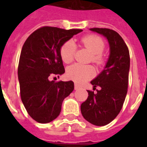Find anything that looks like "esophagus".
I'll return each mask as SVG.
<instances>
[{"label":"esophagus","instance_id":"obj_1","mask_svg":"<svg viewBox=\"0 0 147 147\" xmlns=\"http://www.w3.org/2000/svg\"><path fill=\"white\" fill-rule=\"evenodd\" d=\"M74 86H75V90H78V88H79V85H78V84H76V83H75V85H74Z\"/></svg>","mask_w":147,"mask_h":147}]
</instances>
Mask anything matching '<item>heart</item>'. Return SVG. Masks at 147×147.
Masks as SVG:
<instances>
[{
  "label": "heart",
  "instance_id": "1",
  "mask_svg": "<svg viewBox=\"0 0 147 147\" xmlns=\"http://www.w3.org/2000/svg\"><path fill=\"white\" fill-rule=\"evenodd\" d=\"M81 42L84 47L92 53V61L95 64L100 65L104 62L102 52L105 48L104 40L98 36L87 35L81 39ZM76 46L72 40H68L62 45L60 48V56L65 63L69 64L74 59L76 54ZM95 75V70L92 65H84L80 64H74L67 69V77L75 81L76 82L82 83Z\"/></svg>",
  "mask_w": 147,
  "mask_h": 147
}]
</instances>
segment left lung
Instances as JSON below:
<instances>
[{
	"mask_svg": "<svg viewBox=\"0 0 147 147\" xmlns=\"http://www.w3.org/2000/svg\"><path fill=\"white\" fill-rule=\"evenodd\" d=\"M107 38L110 55L105 69L91 82L95 93L87 91V100L81 105L84 118L96 126L111 123L121 111L127 93L130 53L127 46L116 31L107 28H91Z\"/></svg>",
	"mask_w": 147,
	"mask_h": 147,
	"instance_id": "left-lung-1",
	"label": "left lung"
}]
</instances>
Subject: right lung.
<instances>
[{
  "label": "right lung",
  "instance_id": "obj_1",
  "mask_svg": "<svg viewBox=\"0 0 147 147\" xmlns=\"http://www.w3.org/2000/svg\"><path fill=\"white\" fill-rule=\"evenodd\" d=\"M82 31L42 26L31 33L22 47L18 65L20 97L29 115L38 123L55 120L63 100L74 90L72 81L55 82L49 78L64 73L60 48Z\"/></svg>",
  "mask_w": 147,
  "mask_h": 147
}]
</instances>
